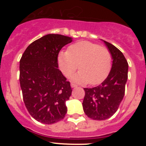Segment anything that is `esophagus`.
<instances>
[{
  "instance_id": "esophagus-1",
  "label": "esophagus",
  "mask_w": 146,
  "mask_h": 146,
  "mask_svg": "<svg viewBox=\"0 0 146 146\" xmlns=\"http://www.w3.org/2000/svg\"><path fill=\"white\" fill-rule=\"evenodd\" d=\"M71 86H72V88H76V87H77V85H76L75 83H73V82H72V83H71Z\"/></svg>"
}]
</instances>
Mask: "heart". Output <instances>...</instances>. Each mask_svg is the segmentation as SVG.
Returning a JSON list of instances; mask_svg holds the SVG:
<instances>
[{
	"instance_id": "obj_1",
	"label": "heart",
	"mask_w": 146,
	"mask_h": 146,
	"mask_svg": "<svg viewBox=\"0 0 146 146\" xmlns=\"http://www.w3.org/2000/svg\"><path fill=\"white\" fill-rule=\"evenodd\" d=\"M58 64L62 73L67 77L74 74L78 64L80 72L73 77L74 80L96 85L109 74L112 66V55L104 46L82 41L70 45L67 51L59 52Z\"/></svg>"
}]
</instances>
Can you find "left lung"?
<instances>
[{"instance_id":"obj_1","label":"left lung","mask_w":146,"mask_h":146,"mask_svg":"<svg viewBox=\"0 0 146 146\" xmlns=\"http://www.w3.org/2000/svg\"><path fill=\"white\" fill-rule=\"evenodd\" d=\"M111 53L113 65L108 77L96 87L85 88L83 110L91 119L105 120L118 110L125 93L128 78V63L123 53L114 45L104 41Z\"/></svg>"}]
</instances>
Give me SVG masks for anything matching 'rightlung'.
<instances>
[{"instance_id":"1","label":"right lung","mask_w":146,"mask_h":146,"mask_svg":"<svg viewBox=\"0 0 146 146\" xmlns=\"http://www.w3.org/2000/svg\"><path fill=\"white\" fill-rule=\"evenodd\" d=\"M72 38L47 34L32 42L20 60V83L28 113L37 121L52 124L65 117L70 82L58 69V55Z\"/></svg>"}]
</instances>
